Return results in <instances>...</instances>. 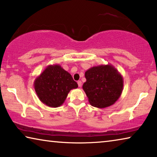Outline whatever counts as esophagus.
<instances>
[{
  "label": "esophagus",
  "instance_id": "esophagus-1",
  "mask_svg": "<svg viewBox=\"0 0 157 157\" xmlns=\"http://www.w3.org/2000/svg\"><path fill=\"white\" fill-rule=\"evenodd\" d=\"M77 83H78V87H81V86H82V82H81V81H78V82H77Z\"/></svg>",
  "mask_w": 157,
  "mask_h": 157
}]
</instances>
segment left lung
Here are the masks:
<instances>
[{
    "label": "left lung",
    "instance_id": "1",
    "mask_svg": "<svg viewBox=\"0 0 157 157\" xmlns=\"http://www.w3.org/2000/svg\"><path fill=\"white\" fill-rule=\"evenodd\" d=\"M83 83L88 101L93 107L105 108L117 102L124 88V78L112 64L93 67L85 72Z\"/></svg>",
    "mask_w": 157,
    "mask_h": 157
}]
</instances>
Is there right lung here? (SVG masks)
<instances>
[{
  "label": "right lung",
  "instance_id": "right-lung-1",
  "mask_svg": "<svg viewBox=\"0 0 157 157\" xmlns=\"http://www.w3.org/2000/svg\"><path fill=\"white\" fill-rule=\"evenodd\" d=\"M33 86L40 102L50 107L61 106L69 91L78 88L71 74L59 64L48 65L35 79Z\"/></svg>",
  "mask_w": 157,
  "mask_h": 157
}]
</instances>
